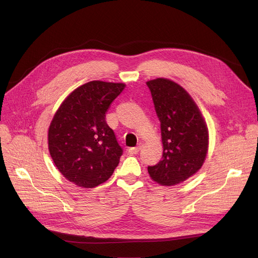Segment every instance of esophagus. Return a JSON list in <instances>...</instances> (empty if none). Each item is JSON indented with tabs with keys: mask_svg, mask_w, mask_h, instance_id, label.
Listing matches in <instances>:
<instances>
[{
	"mask_svg": "<svg viewBox=\"0 0 258 258\" xmlns=\"http://www.w3.org/2000/svg\"><path fill=\"white\" fill-rule=\"evenodd\" d=\"M142 146H143V144H142V143H139L137 146H135V147H130V148H128V154H131V155L138 154V153L140 152L141 148H142Z\"/></svg>",
	"mask_w": 258,
	"mask_h": 258,
	"instance_id": "esophagus-1",
	"label": "esophagus"
}]
</instances>
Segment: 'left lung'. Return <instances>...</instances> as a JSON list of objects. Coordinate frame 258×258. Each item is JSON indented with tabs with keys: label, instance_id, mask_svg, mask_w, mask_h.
I'll return each instance as SVG.
<instances>
[{
	"label": "left lung",
	"instance_id": "left-lung-1",
	"mask_svg": "<svg viewBox=\"0 0 258 258\" xmlns=\"http://www.w3.org/2000/svg\"><path fill=\"white\" fill-rule=\"evenodd\" d=\"M146 85L160 120L163 143L162 160L147 170L160 185H177L192 177L204 163L208 127L197 103L180 85L166 78H156Z\"/></svg>",
	"mask_w": 258,
	"mask_h": 258
}]
</instances>
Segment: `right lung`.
I'll return each mask as SVG.
<instances>
[{
  "mask_svg": "<svg viewBox=\"0 0 258 258\" xmlns=\"http://www.w3.org/2000/svg\"><path fill=\"white\" fill-rule=\"evenodd\" d=\"M125 88L124 84L93 80L75 89L54 115L48 146L63 177L84 188L111 178L123 153L105 113Z\"/></svg>",
  "mask_w": 258,
  "mask_h": 258,
  "instance_id": "obj_1",
  "label": "right lung"
}]
</instances>
